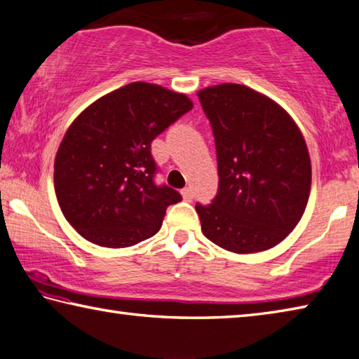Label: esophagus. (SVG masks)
<instances>
[{
  "instance_id": "obj_1",
  "label": "esophagus",
  "mask_w": 359,
  "mask_h": 359,
  "mask_svg": "<svg viewBox=\"0 0 359 359\" xmlns=\"http://www.w3.org/2000/svg\"><path fill=\"white\" fill-rule=\"evenodd\" d=\"M182 196H184L185 201H191L193 200V190L190 187H187V189L182 190Z\"/></svg>"
}]
</instances>
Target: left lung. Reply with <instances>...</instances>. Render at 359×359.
Returning <instances> with one entry per match:
<instances>
[{
    "mask_svg": "<svg viewBox=\"0 0 359 359\" xmlns=\"http://www.w3.org/2000/svg\"><path fill=\"white\" fill-rule=\"evenodd\" d=\"M217 151L219 190L196 204L208 240L236 254L280 244L302 219L311 163L294 119L276 102L243 84L198 93Z\"/></svg>",
    "mask_w": 359,
    "mask_h": 359,
    "instance_id": "1",
    "label": "left lung"
}]
</instances>
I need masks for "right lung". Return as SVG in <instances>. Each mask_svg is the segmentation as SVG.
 I'll return each instance as SVG.
<instances>
[{"mask_svg":"<svg viewBox=\"0 0 359 359\" xmlns=\"http://www.w3.org/2000/svg\"><path fill=\"white\" fill-rule=\"evenodd\" d=\"M193 102L150 83H130L81 111L54 163L59 206L84 240L129 248L156 235L177 190L156 185L151 142Z\"/></svg>","mask_w":359,"mask_h":359,"instance_id":"obj_1","label":"right lung"}]
</instances>
